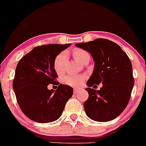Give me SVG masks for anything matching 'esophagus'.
<instances>
[{
  "instance_id": "1",
  "label": "esophagus",
  "mask_w": 146,
  "mask_h": 146,
  "mask_svg": "<svg viewBox=\"0 0 146 146\" xmlns=\"http://www.w3.org/2000/svg\"><path fill=\"white\" fill-rule=\"evenodd\" d=\"M79 91H80V89H78V88H74V94H77Z\"/></svg>"
}]
</instances>
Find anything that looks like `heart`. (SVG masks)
Segmentation results:
<instances>
[{"label":"heart","instance_id":"heart-1","mask_svg":"<svg viewBox=\"0 0 146 146\" xmlns=\"http://www.w3.org/2000/svg\"><path fill=\"white\" fill-rule=\"evenodd\" d=\"M73 55L78 62L82 63L86 59H90V55L83 49L75 48L73 50ZM67 59V54L66 52H62L58 54L55 58L53 67L57 74H60L64 70V66ZM86 79L85 75H66L62 78V82L67 85L73 87H79Z\"/></svg>","mask_w":146,"mask_h":146}]
</instances>
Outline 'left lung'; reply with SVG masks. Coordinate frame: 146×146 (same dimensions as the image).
Wrapping results in <instances>:
<instances>
[{
  "label": "left lung",
  "instance_id": "left-lung-1",
  "mask_svg": "<svg viewBox=\"0 0 146 146\" xmlns=\"http://www.w3.org/2000/svg\"><path fill=\"white\" fill-rule=\"evenodd\" d=\"M75 46L90 52L95 62L86 88L88 98L84 108L87 116L101 122L114 119L128 105L134 84L130 59L119 45L105 38ZM100 83L103 86L100 90L91 88Z\"/></svg>",
  "mask_w": 146,
  "mask_h": 146
}]
</instances>
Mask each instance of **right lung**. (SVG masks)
I'll list each match as a JSON object with an SVG mask.
<instances>
[{
    "mask_svg": "<svg viewBox=\"0 0 146 146\" xmlns=\"http://www.w3.org/2000/svg\"><path fill=\"white\" fill-rule=\"evenodd\" d=\"M70 46L53 43L37 46L18 62L13 89L21 110L30 119L39 123L55 121L72 96V87L55 81L58 75L53 67L57 55ZM50 83L58 85L56 91L47 89Z\"/></svg>",
    "mask_w": 146,
    "mask_h": 146,
    "instance_id": "add662e5",
    "label": "right lung"
}]
</instances>
